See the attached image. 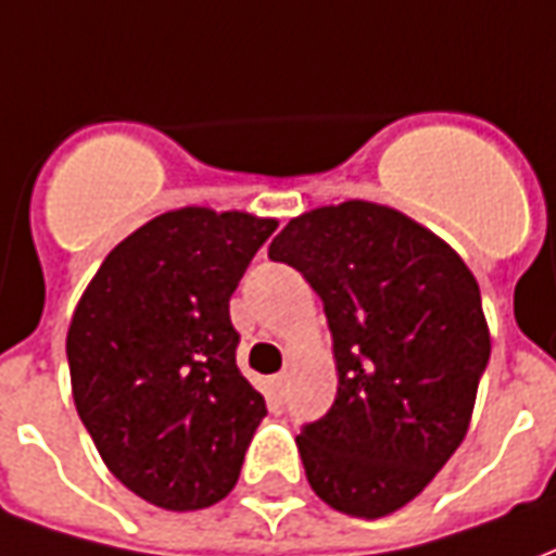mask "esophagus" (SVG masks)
Instances as JSON below:
<instances>
[{"label": "esophagus", "mask_w": 556, "mask_h": 556, "mask_svg": "<svg viewBox=\"0 0 556 556\" xmlns=\"http://www.w3.org/2000/svg\"><path fill=\"white\" fill-rule=\"evenodd\" d=\"M270 390H274V396H282V390H286V372H279L270 378Z\"/></svg>", "instance_id": "34e87169"}]
</instances>
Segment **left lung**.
I'll return each instance as SVG.
<instances>
[{"label":"left lung","instance_id":"8db88e82","mask_svg":"<svg viewBox=\"0 0 556 556\" xmlns=\"http://www.w3.org/2000/svg\"><path fill=\"white\" fill-rule=\"evenodd\" d=\"M267 255L325 303L339 387L298 434L313 491L339 513L381 518L414 501L465 441L491 339L473 274L393 207H315Z\"/></svg>","mask_w":556,"mask_h":556}]
</instances>
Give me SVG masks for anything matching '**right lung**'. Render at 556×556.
Instances as JSON below:
<instances>
[{
	"instance_id": "obj_1",
	"label": "right lung",
	"mask_w": 556,
	"mask_h": 556,
	"mask_svg": "<svg viewBox=\"0 0 556 556\" xmlns=\"http://www.w3.org/2000/svg\"><path fill=\"white\" fill-rule=\"evenodd\" d=\"M274 219L181 207L115 247L67 330L74 402L98 453L142 501H223L267 414L238 369L229 298Z\"/></svg>"
}]
</instances>
